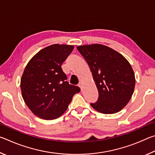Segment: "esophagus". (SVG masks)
Instances as JSON below:
<instances>
[{"instance_id": "34e87169", "label": "esophagus", "mask_w": 155, "mask_h": 155, "mask_svg": "<svg viewBox=\"0 0 155 155\" xmlns=\"http://www.w3.org/2000/svg\"><path fill=\"white\" fill-rule=\"evenodd\" d=\"M78 87L81 88V90L82 91L83 90V84L82 83H80L79 85H78Z\"/></svg>"}]
</instances>
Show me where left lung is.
Here are the masks:
<instances>
[{
    "instance_id": "1",
    "label": "left lung",
    "mask_w": 155,
    "mask_h": 155,
    "mask_svg": "<svg viewBox=\"0 0 155 155\" xmlns=\"http://www.w3.org/2000/svg\"><path fill=\"white\" fill-rule=\"evenodd\" d=\"M90 66L99 94L98 101L91 106L100 113L119 112L132 97L135 86L133 70L125 57L103 44L77 46Z\"/></svg>"
}]
</instances>
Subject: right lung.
<instances>
[{"label": "right lung", "instance_id": "add662e5", "mask_svg": "<svg viewBox=\"0 0 155 155\" xmlns=\"http://www.w3.org/2000/svg\"><path fill=\"white\" fill-rule=\"evenodd\" d=\"M74 46L52 44L41 49L26 65L20 80L25 103L33 114L44 120L61 116L81 91L68 83L61 65Z\"/></svg>", "mask_w": 155, "mask_h": 155}]
</instances>
